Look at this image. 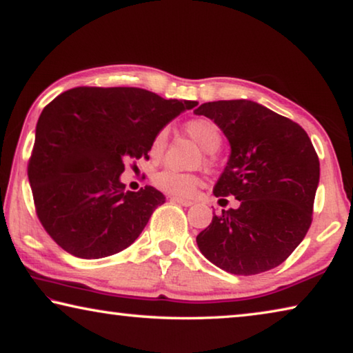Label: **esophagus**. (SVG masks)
Returning a JSON list of instances; mask_svg holds the SVG:
<instances>
[{
    "label": "esophagus",
    "mask_w": 353,
    "mask_h": 353,
    "mask_svg": "<svg viewBox=\"0 0 353 353\" xmlns=\"http://www.w3.org/2000/svg\"><path fill=\"white\" fill-rule=\"evenodd\" d=\"M171 201H174V202H177V204H181L183 207L193 205V201H188V199H183V198H177V196H172Z\"/></svg>",
    "instance_id": "34e87169"
}]
</instances>
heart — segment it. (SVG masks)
I'll return each instance as SVG.
<instances>
[{"instance_id":"b5f03b06","label":"heart","mask_w":353,"mask_h":353,"mask_svg":"<svg viewBox=\"0 0 353 353\" xmlns=\"http://www.w3.org/2000/svg\"><path fill=\"white\" fill-rule=\"evenodd\" d=\"M185 130L196 143H199L202 149L208 152L216 151L221 145V132L216 124L207 118H193L185 123ZM166 141H168V129L162 128L157 130L151 141V148L149 152L154 159H159L163 154L166 148ZM152 182L157 188H160L165 193L182 196V198H188L194 193V190L199 187L201 179L196 174H190V172H181L172 168H165L159 171L157 174L152 177Z\"/></svg>"}]
</instances>
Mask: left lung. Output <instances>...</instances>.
<instances>
[{
  "mask_svg": "<svg viewBox=\"0 0 353 353\" xmlns=\"http://www.w3.org/2000/svg\"><path fill=\"white\" fill-rule=\"evenodd\" d=\"M194 113L213 119L230 143L213 194L240 201L196 236L202 255L236 276L282 265L313 221L319 159L312 140L297 123L252 101H214Z\"/></svg>",
  "mask_w": 353,
  "mask_h": 353,
  "instance_id": "left-lung-1",
  "label": "left lung"
}]
</instances>
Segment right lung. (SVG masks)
Segmentation results:
<instances>
[{
	"label": "right lung",
	"mask_w": 353,
	"mask_h": 353,
	"mask_svg": "<svg viewBox=\"0 0 353 353\" xmlns=\"http://www.w3.org/2000/svg\"><path fill=\"white\" fill-rule=\"evenodd\" d=\"M194 105L135 87H76L52 99L37 121L28 163L46 234L87 260L129 248L165 196L149 185L124 190V163L149 159L155 132Z\"/></svg>",
	"instance_id": "obj_1"
}]
</instances>
